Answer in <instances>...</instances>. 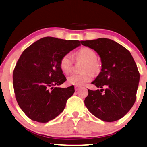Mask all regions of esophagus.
<instances>
[{"instance_id":"esophagus-1","label":"esophagus","mask_w":147,"mask_h":147,"mask_svg":"<svg viewBox=\"0 0 147 147\" xmlns=\"http://www.w3.org/2000/svg\"><path fill=\"white\" fill-rule=\"evenodd\" d=\"M79 89H80V87H78V86H76V87H75V90H76V91L79 90Z\"/></svg>"}]
</instances>
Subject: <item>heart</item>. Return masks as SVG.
<instances>
[{
    "instance_id": "heart-1",
    "label": "heart",
    "mask_w": 147,
    "mask_h": 147,
    "mask_svg": "<svg viewBox=\"0 0 147 147\" xmlns=\"http://www.w3.org/2000/svg\"><path fill=\"white\" fill-rule=\"evenodd\" d=\"M76 58L78 60L85 61L83 71L86 72L81 74H73L68 78V83L70 85L82 86L90 81L92 79V74L86 71H96L99 68V63L96 60V54L95 51L89 48H83L79 50L76 54ZM73 62V57L70 53L64 54L62 57L59 66L61 71L64 74L68 75L71 73Z\"/></svg>"
}]
</instances>
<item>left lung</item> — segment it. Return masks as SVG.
Here are the masks:
<instances>
[{
    "label": "left lung",
    "mask_w": 147,
    "mask_h": 147,
    "mask_svg": "<svg viewBox=\"0 0 147 147\" xmlns=\"http://www.w3.org/2000/svg\"><path fill=\"white\" fill-rule=\"evenodd\" d=\"M81 43L96 51L101 61V71L92 83L101 90H88L85 106L103 121L120 119L134 104L140 82V73L132 55L124 46L109 38L81 40ZM104 86L105 90L102 89Z\"/></svg>",
    "instance_id": "1"
}]
</instances>
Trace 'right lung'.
I'll list each match as a JSON object with an SVG mask.
<instances>
[{
    "label": "right lung",
    "instance_id": "add662e5",
    "mask_svg": "<svg viewBox=\"0 0 147 147\" xmlns=\"http://www.w3.org/2000/svg\"><path fill=\"white\" fill-rule=\"evenodd\" d=\"M79 46V40L47 37L23 51L14 69L13 83L18 104L30 119L47 123L63 111L75 89L74 86L54 87L66 81L59 63L64 54Z\"/></svg>",
    "mask_w": 147,
    "mask_h": 147
}]
</instances>
